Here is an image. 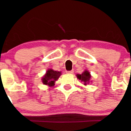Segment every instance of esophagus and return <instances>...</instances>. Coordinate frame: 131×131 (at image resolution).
<instances>
[{
    "label": "esophagus",
    "instance_id": "34e87169",
    "mask_svg": "<svg viewBox=\"0 0 131 131\" xmlns=\"http://www.w3.org/2000/svg\"><path fill=\"white\" fill-rule=\"evenodd\" d=\"M66 73H68V74H73V70H71V71H66Z\"/></svg>",
    "mask_w": 131,
    "mask_h": 131
}]
</instances>
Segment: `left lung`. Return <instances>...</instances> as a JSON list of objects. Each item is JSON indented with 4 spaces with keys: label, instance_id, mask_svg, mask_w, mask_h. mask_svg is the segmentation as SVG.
<instances>
[{
    "label": "left lung",
    "instance_id": "8db88e82",
    "mask_svg": "<svg viewBox=\"0 0 131 131\" xmlns=\"http://www.w3.org/2000/svg\"><path fill=\"white\" fill-rule=\"evenodd\" d=\"M76 76H77V78L79 79L81 82L83 83L84 85L85 86L92 82V81H91L92 75L88 69L84 70V71L81 74H76Z\"/></svg>",
    "mask_w": 131,
    "mask_h": 131
}]
</instances>
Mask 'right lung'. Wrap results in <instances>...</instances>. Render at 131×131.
<instances>
[{
  "mask_svg": "<svg viewBox=\"0 0 131 131\" xmlns=\"http://www.w3.org/2000/svg\"><path fill=\"white\" fill-rule=\"evenodd\" d=\"M62 75L61 71H54L51 68L47 70L45 74L42 76L41 81L43 84L47 85L48 87H53L55 85L56 81L58 80L59 77Z\"/></svg>",
  "mask_w": 131,
  "mask_h": 131,
  "instance_id": "obj_1",
  "label": "right lung"
}]
</instances>
